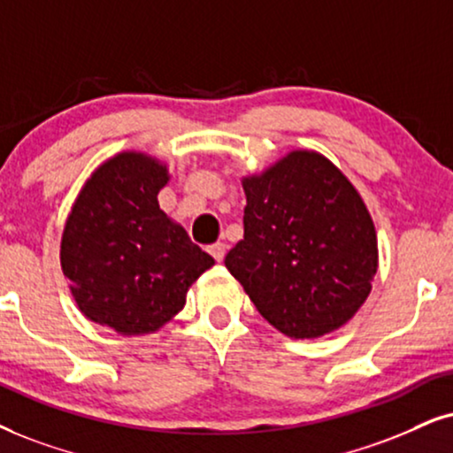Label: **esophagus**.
<instances>
[{
	"label": "esophagus",
	"instance_id": "1",
	"mask_svg": "<svg viewBox=\"0 0 453 453\" xmlns=\"http://www.w3.org/2000/svg\"><path fill=\"white\" fill-rule=\"evenodd\" d=\"M226 250H227V246L223 242H215V244L209 246V253L213 255L215 261H223V257H226Z\"/></svg>",
	"mask_w": 453,
	"mask_h": 453
}]
</instances>
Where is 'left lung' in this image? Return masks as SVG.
Here are the masks:
<instances>
[{
    "mask_svg": "<svg viewBox=\"0 0 453 453\" xmlns=\"http://www.w3.org/2000/svg\"><path fill=\"white\" fill-rule=\"evenodd\" d=\"M244 238L226 255L257 311L290 339H318L364 305L379 240L362 196L313 150L242 180Z\"/></svg>",
    "mask_w": 453,
    "mask_h": 453,
    "instance_id": "1",
    "label": "left lung"
}]
</instances>
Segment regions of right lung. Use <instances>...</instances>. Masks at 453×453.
<instances>
[{
  "label": "right lung",
  "instance_id": "1",
  "mask_svg": "<svg viewBox=\"0 0 453 453\" xmlns=\"http://www.w3.org/2000/svg\"><path fill=\"white\" fill-rule=\"evenodd\" d=\"M167 165L119 152L91 173L60 242L71 293L91 322L119 334H150L186 305L188 288L215 265L158 207Z\"/></svg>",
  "mask_w": 453,
  "mask_h": 453
}]
</instances>
